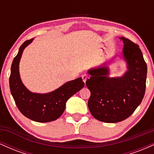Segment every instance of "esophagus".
<instances>
[{
	"label": "esophagus",
	"instance_id": "obj_1",
	"mask_svg": "<svg viewBox=\"0 0 154 154\" xmlns=\"http://www.w3.org/2000/svg\"><path fill=\"white\" fill-rule=\"evenodd\" d=\"M82 79L83 82L85 83L86 80H87V79H88V76L86 75H83L82 76Z\"/></svg>",
	"mask_w": 154,
	"mask_h": 154
}]
</instances>
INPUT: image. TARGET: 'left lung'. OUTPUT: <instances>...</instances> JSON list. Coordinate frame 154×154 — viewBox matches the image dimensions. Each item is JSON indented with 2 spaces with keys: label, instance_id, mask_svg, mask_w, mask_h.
Instances as JSON below:
<instances>
[{
  "label": "left lung",
  "instance_id": "left-lung-1",
  "mask_svg": "<svg viewBox=\"0 0 154 154\" xmlns=\"http://www.w3.org/2000/svg\"><path fill=\"white\" fill-rule=\"evenodd\" d=\"M122 59L127 70L120 77H111L108 63L88 69L86 85L91 91L88 108L95 119L116 123L128 118L140 104L146 91L147 65L137 44L124 37Z\"/></svg>",
  "mask_w": 154,
  "mask_h": 154
}]
</instances>
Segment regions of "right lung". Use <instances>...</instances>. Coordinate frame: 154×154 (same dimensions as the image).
Here are the masks:
<instances>
[{"instance_id": "add662e5", "label": "right lung", "mask_w": 154, "mask_h": 154, "mask_svg": "<svg viewBox=\"0 0 154 154\" xmlns=\"http://www.w3.org/2000/svg\"><path fill=\"white\" fill-rule=\"evenodd\" d=\"M34 38L26 40L19 48L11 68V93L19 110L28 119L38 122L54 121L62 115L67 100L84 87L81 77L69 81L54 91L47 93H32L23 84L19 75V62L24 48Z\"/></svg>"}]
</instances>
